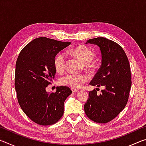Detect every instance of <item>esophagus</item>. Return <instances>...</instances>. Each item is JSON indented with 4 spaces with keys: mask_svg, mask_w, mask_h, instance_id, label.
Returning a JSON list of instances; mask_svg holds the SVG:
<instances>
[{
    "mask_svg": "<svg viewBox=\"0 0 146 146\" xmlns=\"http://www.w3.org/2000/svg\"><path fill=\"white\" fill-rule=\"evenodd\" d=\"M71 91H72L73 93L78 92V90H76V89H75V88H71Z\"/></svg>",
    "mask_w": 146,
    "mask_h": 146,
    "instance_id": "34e87169",
    "label": "esophagus"
}]
</instances>
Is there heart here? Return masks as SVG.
I'll list each match as a JSON object with an SVG mask.
<instances>
[{
    "label": "heart",
    "mask_w": 146,
    "mask_h": 146,
    "mask_svg": "<svg viewBox=\"0 0 146 146\" xmlns=\"http://www.w3.org/2000/svg\"><path fill=\"white\" fill-rule=\"evenodd\" d=\"M72 53L85 64L91 62L95 57L93 51L86 46H78L73 49ZM54 65L58 72H62L66 66L65 53H60L55 56ZM88 79V76L85 74L67 73L60 78V83L72 88H78L87 82Z\"/></svg>",
    "instance_id": "obj_1"
}]
</instances>
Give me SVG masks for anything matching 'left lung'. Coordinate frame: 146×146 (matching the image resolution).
<instances>
[{"instance_id":"8db88e82","label":"left lung","mask_w":146,"mask_h":146,"mask_svg":"<svg viewBox=\"0 0 146 146\" xmlns=\"http://www.w3.org/2000/svg\"><path fill=\"white\" fill-rule=\"evenodd\" d=\"M86 44L100 48L102 64L90 84L104 86L101 94L97 89L89 92L84 108L87 117L94 122L104 123L117 117L126 106L131 86L130 65L119 44L104 37L89 39Z\"/></svg>"}]
</instances>
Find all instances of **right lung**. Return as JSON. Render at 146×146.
Returning <instances> with one entry per match:
<instances>
[{
	"mask_svg": "<svg viewBox=\"0 0 146 146\" xmlns=\"http://www.w3.org/2000/svg\"><path fill=\"white\" fill-rule=\"evenodd\" d=\"M70 44L39 37L27 44L17 58L15 76L17 99L24 113L39 125L57 122L64 114V101L72 93L67 86L56 87L55 93L46 91L56 73L55 56Z\"/></svg>",
	"mask_w": 146,
	"mask_h": 146,
	"instance_id": "right-lung-1",
	"label": "right lung"
}]
</instances>
